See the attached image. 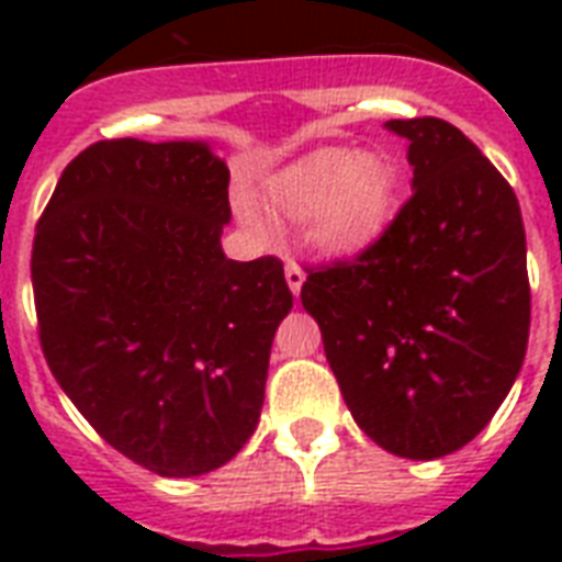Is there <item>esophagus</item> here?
<instances>
[{"label":"esophagus","mask_w":562,"mask_h":562,"mask_svg":"<svg viewBox=\"0 0 562 562\" xmlns=\"http://www.w3.org/2000/svg\"><path fill=\"white\" fill-rule=\"evenodd\" d=\"M285 282H289L291 294L297 297L300 289H303V282H306V273H303V268H300L297 262H285Z\"/></svg>","instance_id":"esophagus-1"}]
</instances>
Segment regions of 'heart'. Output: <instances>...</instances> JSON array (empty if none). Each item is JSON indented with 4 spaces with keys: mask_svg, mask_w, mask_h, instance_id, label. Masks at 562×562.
Segmentation results:
<instances>
[{
    "mask_svg": "<svg viewBox=\"0 0 562 562\" xmlns=\"http://www.w3.org/2000/svg\"><path fill=\"white\" fill-rule=\"evenodd\" d=\"M265 201L280 218L303 224L308 241L326 256H356L382 236L396 201V169L379 151L317 148L265 183ZM238 218L259 224L247 198Z\"/></svg>",
    "mask_w": 562,
    "mask_h": 562,
    "instance_id": "1",
    "label": "heart"
}]
</instances>
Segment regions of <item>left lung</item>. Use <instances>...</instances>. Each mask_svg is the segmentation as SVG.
I'll list each match as a JSON object with an SVG mask.
<instances>
[{
    "mask_svg": "<svg viewBox=\"0 0 562 562\" xmlns=\"http://www.w3.org/2000/svg\"><path fill=\"white\" fill-rule=\"evenodd\" d=\"M411 201L356 262L308 273L300 300L364 435L437 461L487 426L528 350L531 289L514 189L443 119H391Z\"/></svg>",
    "mask_w": 562,
    "mask_h": 562,
    "instance_id": "left-lung-1",
    "label": "left lung"
}]
</instances>
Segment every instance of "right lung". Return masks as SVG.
Returning <instances> with one entry per match:
<instances>
[{"mask_svg":"<svg viewBox=\"0 0 562 562\" xmlns=\"http://www.w3.org/2000/svg\"><path fill=\"white\" fill-rule=\"evenodd\" d=\"M229 169L210 143L104 139L64 169L31 282L57 384L113 449L162 479L224 467L254 435L282 262L221 250Z\"/></svg>","mask_w":562,"mask_h":562,"instance_id":"right-lung-1","label":"right lung"}]
</instances>
